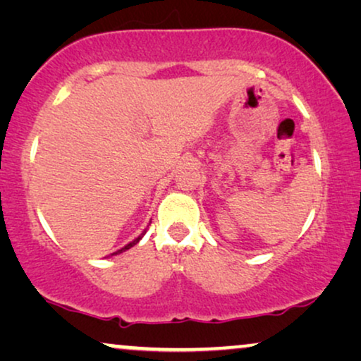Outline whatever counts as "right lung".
<instances>
[{"label":"right lung","instance_id":"add662e5","mask_svg":"<svg viewBox=\"0 0 361 361\" xmlns=\"http://www.w3.org/2000/svg\"><path fill=\"white\" fill-rule=\"evenodd\" d=\"M145 233H146V231H145ZM145 233H142V235H145ZM142 235H141V236H142ZM141 236H137V238H136V240H135V241H131V243H128V245H126V246H125V248H121V250H118V251H116V253H113V255H118V253H123V251H126V250H130V248H131V246H135V245H136V243H137V241H140V240H141Z\"/></svg>","mask_w":361,"mask_h":361}]
</instances>
